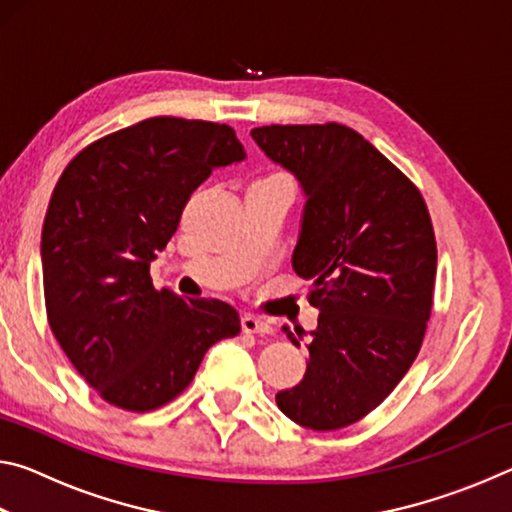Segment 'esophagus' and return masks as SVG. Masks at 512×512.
<instances>
[{"mask_svg":"<svg viewBox=\"0 0 512 512\" xmlns=\"http://www.w3.org/2000/svg\"><path fill=\"white\" fill-rule=\"evenodd\" d=\"M241 329H244L246 334H271L273 327L266 323L264 318L253 316V314H246L241 318Z\"/></svg>","mask_w":512,"mask_h":512,"instance_id":"1","label":"esophagus"}]
</instances>
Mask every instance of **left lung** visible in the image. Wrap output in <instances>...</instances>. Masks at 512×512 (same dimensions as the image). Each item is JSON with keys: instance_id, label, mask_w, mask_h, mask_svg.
Listing matches in <instances>:
<instances>
[{"instance_id": "8db88e82", "label": "left lung", "mask_w": 512, "mask_h": 512, "mask_svg": "<svg viewBox=\"0 0 512 512\" xmlns=\"http://www.w3.org/2000/svg\"><path fill=\"white\" fill-rule=\"evenodd\" d=\"M250 135L305 194L291 264L320 311L305 377L275 402L300 427H348L391 395L420 352L438 257L427 205L348 126H262Z\"/></svg>"}]
</instances>
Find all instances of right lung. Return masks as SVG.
<instances>
[{
    "label": "right lung",
    "instance_id": "1",
    "mask_svg": "<svg viewBox=\"0 0 512 512\" xmlns=\"http://www.w3.org/2000/svg\"><path fill=\"white\" fill-rule=\"evenodd\" d=\"M244 160L230 126L153 117L90 144L58 178L40 241L47 318L79 375L119 409L171 402L205 352L239 334L228 302L155 291L149 268L194 189Z\"/></svg>",
    "mask_w": 512,
    "mask_h": 512
}]
</instances>
